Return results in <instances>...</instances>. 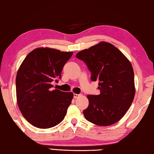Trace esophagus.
I'll return each instance as SVG.
<instances>
[{
    "label": "esophagus",
    "instance_id": "1",
    "mask_svg": "<svg viewBox=\"0 0 154 154\" xmlns=\"http://www.w3.org/2000/svg\"><path fill=\"white\" fill-rule=\"evenodd\" d=\"M73 96H74V98H75V99H77V98H78V97H79L80 96V94H74V95H73Z\"/></svg>",
    "mask_w": 154,
    "mask_h": 154
}]
</instances>
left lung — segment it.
I'll use <instances>...</instances> for the list:
<instances>
[{"label":"left lung","mask_w":154,"mask_h":154,"mask_svg":"<svg viewBox=\"0 0 154 154\" xmlns=\"http://www.w3.org/2000/svg\"><path fill=\"white\" fill-rule=\"evenodd\" d=\"M91 72V80H99V95L87 96L88 108L83 113L87 121L109 126L120 121L135 96L134 73L131 62L113 45L100 42L77 53Z\"/></svg>","instance_id":"8db88e82"}]
</instances>
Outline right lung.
Masks as SVG:
<instances>
[{"label":"right lung","mask_w":154,"mask_h":154,"mask_svg":"<svg viewBox=\"0 0 154 154\" xmlns=\"http://www.w3.org/2000/svg\"><path fill=\"white\" fill-rule=\"evenodd\" d=\"M72 54L39 47L26 55L18 68L17 103L24 119L36 128H51L64 120L73 93L52 90L51 82L61 78L63 67Z\"/></svg>","instance_id":"obj_1"}]
</instances>
